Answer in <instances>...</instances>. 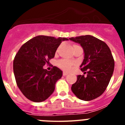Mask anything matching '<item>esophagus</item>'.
Segmentation results:
<instances>
[{
    "label": "esophagus",
    "instance_id": "obj_1",
    "mask_svg": "<svg viewBox=\"0 0 125 125\" xmlns=\"http://www.w3.org/2000/svg\"><path fill=\"white\" fill-rule=\"evenodd\" d=\"M63 74V76H67V75L68 74V73H66V72H63V74Z\"/></svg>",
    "mask_w": 125,
    "mask_h": 125
}]
</instances>
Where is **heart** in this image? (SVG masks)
Segmentation results:
<instances>
[{"instance_id":"b5f03b06","label":"heart","mask_w":125,"mask_h":125,"mask_svg":"<svg viewBox=\"0 0 125 125\" xmlns=\"http://www.w3.org/2000/svg\"><path fill=\"white\" fill-rule=\"evenodd\" d=\"M76 46H77V45H75V46H74V47ZM57 65H58V66H59L60 68H61L62 69L69 71H71L72 69L73 64L71 62L68 61L61 60L57 62Z\"/></svg>"}]
</instances>
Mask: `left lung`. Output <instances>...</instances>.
I'll return each mask as SVG.
<instances>
[{
  "mask_svg": "<svg viewBox=\"0 0 125 125\" xmlns=\"http://www.w3.org/2000/svg\"><path fill=\"white\" fill-rule=\"evenodd\" d=\"M69 39L79 44L83 49L84 59L80 68L87 73L86 77L77 76L71 90L83 101L96 99L104 92L114 71L115 61L111 50L104 42L90 35Z\"/></svg>",
  "mask_w": 125,
  "mask_h": 125,
  "instance_id": "1",
  "label": "left lung"
}]
</instances>
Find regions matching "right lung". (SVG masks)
Segmentation results:
<instances>
[{
    "mask_svg": "<svg viewBox=\"0 0 125 125\" xmlns=\"http://www.w3.org/2000/svg\"><path fill=\"white\" fill-rule=\"evenodd\" d=\"M66 37L37 36L23 44L15 55L13 69L17 86L27 99L45 101L53 93L62 71L54 66L50 71L43 68L54 58L57 47Z\"/></svg>",
    "mask_w": 125,
    "mask_h": 125,
    "instance_id": "obj_1",
    "label": "right lung"
}]
</instances>
